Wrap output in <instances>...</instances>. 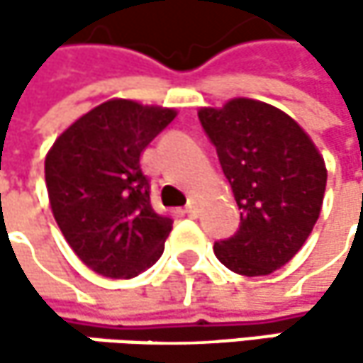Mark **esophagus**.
<instances>
[{
	"label": "esophagus",
	"mask_w": 363,
	"mask_h": 363,
	"mask_svg": "<svg viewBox=\"0 0 363 363\" xmlns=\"http://www.w3.org/2000/svg\"><path fill=\"white\" fill-rule=\"evenodd\" d=\"M184 212H186L189 216H197V203H195V201H189V203L184 206Z\"/></svg>",
	"instance_id": "34e87169"
}]
</instances>
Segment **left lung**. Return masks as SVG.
<instances>
[{
  "label": "left lung",
  "mask_w": 363,
  "mask_h": 363,
  "mask_svg": "<svg viewBox=\"0 0 363 363\" xmlns=\"http://www.w3.org/2000/svg\"><path fill=\"white\" fill-rule=\"evenodd\" d=\"M197 115L242 210L240 229L214 254L240 275H269L303 248L320 218L324 157L290 115L267 103L233 99Z\"/></svg>",
  "instance_id": "1"
}]
</instances>
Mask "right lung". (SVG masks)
<instances>
[{
    "label": "right lung",
    "mask_w": 363,
    "mask_h": 363,
    "mask_svg": "<svg viewBox=\"0 0 363 363\" xmlns=\"http://www.w3.org/2000/svg\"><path fill=\"white\" fill-rule=\"evenodd\" d=\"M174 117V109L113 99L71 123L45 157L52 214L99 275L130 279L164 254L172 218L151 206L140 153Z\"/></svg>",
    "instance_id": "1"
}]
</instances>
